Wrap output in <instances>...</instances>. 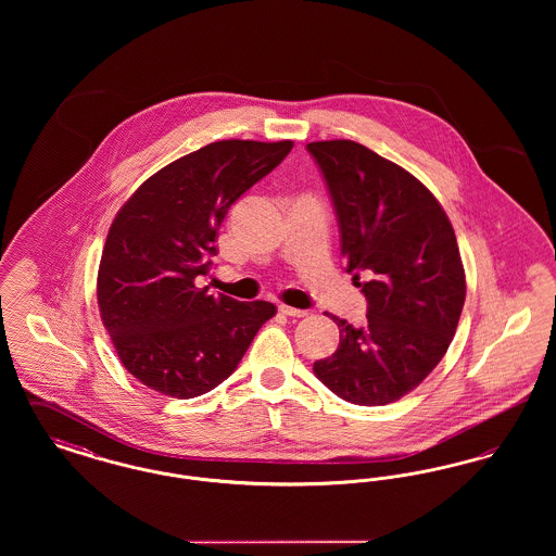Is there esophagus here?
Instances as JSON below:
<instances>
[{
    "label": "esophagus",
    "mask_w": 556,
    "mask_h": 556,
    "mask_svg": "<svg viewBox=\"0 0 556 556\" xmlns=\"http://www.w3.org/2000/svg\"><path fill=\"white\" fill-rule=\"evenodd\" d=\"M279 313L281 315H286V317L291 318H302L308 315V311H300V308H291V306H286V304H279Z\"/></svg>",
    "instance_id": "esophagus-1"
}]
</instances>
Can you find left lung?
I'll list each match as a JSON object with an SVG mask.
<instances>
[{
    "mask_svg": "<svg viewBox=\"0 0 556 556\" xmlns=\"http://www.w3.org/2000/svg\"><path fill=\"white\" fill-rule=\"evenodd\" d=\"M306 150L336 208L345 273L367 298L361 327L333 317L340 345L313 370L345 402L383 406L415 390L454 338L467 293L456 236L433 193L402 166L350 139Z\"/></svg>",
    "mask_w": 556,
    "mask_h": 556,
    "instance_id": "8db88e82",
    "label": "left lung"
}]
</instances>
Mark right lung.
<instances>
[{"label": "right lung", "instance_id": "right-lung-1", "mask_svg": "<svg viewBox=\"0 0 556 556\" xmlns=\"http://www.w3.org/2000/svg\"><path fill=\"white\" fill-rule=\"evenodd\" d=\"M293 141H214L170 162L118 211L102 252L98 304L125 369L164 396H202L223 383L277 313L239 302L208 275L218 227L239 198L290 154Z\"/></svg>", "mask_w": 556, "mask_h": 556}]
</instances>
